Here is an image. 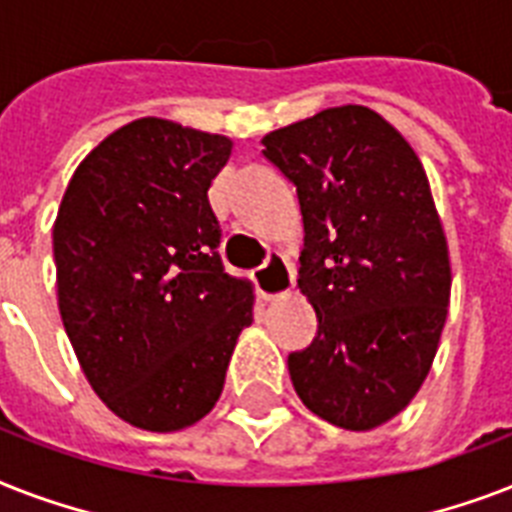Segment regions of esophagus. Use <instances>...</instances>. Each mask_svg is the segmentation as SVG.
Masks as SVG:
<instances>
[{"label":"esophagus","mask_w":512,"mask_h":512,"mask_svg":"<svg viewBox=\"0 0 512 512\" xmlns=\"http://www.w3.org/2000/svg\"><path fill=\"white\" fill-rule=\"evenodd\" d=\"M255 284L260 297H265V300H276V297H284L292 292L295 271H292V265H289L279 252H273L260 268H255Z\"/></svg>","instance_id":"obj_1"}]
</instances>
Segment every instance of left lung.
<instances>
[{
	"instance_id": "left-lung-1",
	"label": "left lung",
	"mask_w": 512,
	"mask_h": 512,
	"mask_svg": "<svg viewBox=\"0 0 512 512\" xmlns=\"http://www.w3.org/2000/svg\"><path fill=\"white\" fill-rule=\"evenodd\" d=\"M297 188V287L319 332L289 353L297 396L321 420L372 430L396 417L436 358L449 308V249L420 159L366 106L327 108L263 138Z\"/></svg>"
}]
</instances>
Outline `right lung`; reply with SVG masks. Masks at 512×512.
Segmentation results:
<instances>
[{
    "mask_svg": "<svg viewBox=\"0 0 512 512\" xmlns=\"http://www.w3.org/2000/svg\"><path fill=\"white\" fill-rule=\"evenodd\" d=\"M231 146L138 119L92 148L60 201V319L92 390L135 428L201 420L252 324V284L225 273L207 196Z\"/></svg>",
    "mask_w": 512,
    "mask_h": 512,
    "instance_id": "obj_1",
    "label": "right lung"
}]
</instances>
